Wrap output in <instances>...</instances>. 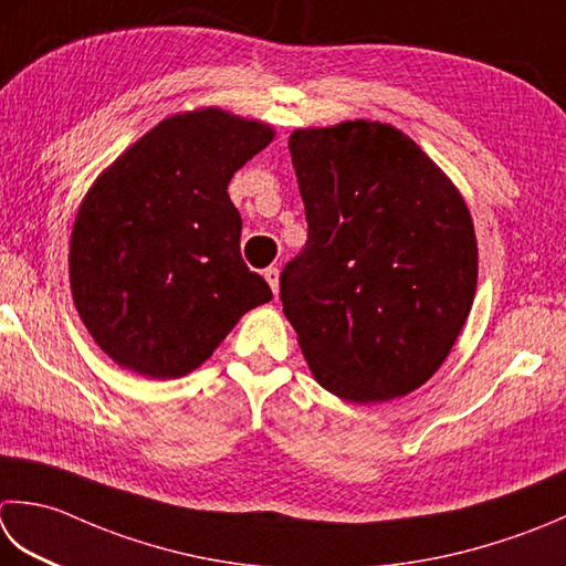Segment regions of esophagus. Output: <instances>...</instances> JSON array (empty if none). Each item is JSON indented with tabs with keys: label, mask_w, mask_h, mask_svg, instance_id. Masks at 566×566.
<instances>
[{
	"label": "esophagus",
	"mask_w": 566,
	"mask_h": 566,
	"mask_svg": "<svg viewBox=\"0 0 566 566\" xmlns=\"http://www.w3.org/2000/svg\"><path fill=\"white\" fill-rule=\"evenodd\" d=\"M264 280L272 286L274 294H280V268H268L264 270Z\"/></svg>",
	"instance_id": "34e87169"
}]
</instances>
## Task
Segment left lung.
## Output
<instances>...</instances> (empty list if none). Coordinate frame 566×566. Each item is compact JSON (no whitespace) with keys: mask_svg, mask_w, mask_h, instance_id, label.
I'll use <instances>...</instances> for the list:
<instances>
[{"mask_svg":"<svg viewBox=\"0 0 566 566\" xmlns=\"http://www.w3.org/2000/svg\"><path fill=\"white\" fill-rule=\"evenodd\" d=\"M292 164L308 240L280 298L314 378L370 405L417 390L461 334L479 248L457 188L380 122L296 129Z\"/></svg>","mask_w":566,"mask_h":566,"instance_id":"1","label":"left lung"}]
</instances>
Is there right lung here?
I'll list each match as a JSON object with an SVG mask.
<instances>
[{
  "instance_id": "1",
  "label": "right lung",
  "mask_w": 566,
  "mask_h": 566,
  "mask_svg": "<svg viewBox=\"0 0 566 566\" xmlns=\"http://www.w3.org/2000/svg\"><path fill=\"white\" fill-rule=\"evenodd\" d=\"M272 127L208 107L159 122L87 191L71 290L95 343L144 378L198 368L238 318L272 298L240 254L228 184Z\"/></svg>"
}]
</instances>
